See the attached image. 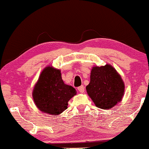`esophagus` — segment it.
<instances>
[{
  "label": "esophagus",
  "mask_w": 149,
  "mask_h": 149,
  "mask_svg": "<svg viewBox=\"0 0 149 149\" xmlns=\"http://www.w3.org/2000/svg\"><path fill=\"white\" fill-rule=\"evenodd\" d=\"M77 89L80 93H84V90H85L84 86H80L78 87Z\"/></svg>",
  "instance_id": "34e87169"
}]
</instances>
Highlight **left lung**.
Listing matches in <instances>:
<instances>
[{"instance_id":"left-lung-1","label":"left lung","mask_w":149,"mask_h":149,"mask_svg":"<svg viewBox=\"0 0 149 149\" xmlns=\"http://www.w3.org/2000/svg\"><path fill=\"white\" fill-rule=\"evenodd\" d=\"M86 88L96 107L109 109L121 100L125 86L116 70L106 65L93 68L91 81Z\"/></svg>"}]
</instances>
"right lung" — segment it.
<instances>
[{
	"mask_svg": "<svg viewBox=\"0 0 149 149\" xmlns=\"http://www.w3.org/2000/svg\"><path fill=\"white\" fill-rule=\"evenodd\" d=\"M76 93L72 86L64 84L59 70L47 67L35 86L33 97L40 111L58 115L68 109V101Z\"/></svg>",
	"mask_w": 149,
	"mask_h": 149,
	"instance_id": "1",
	"label": "right lung"
}]
</instances>
